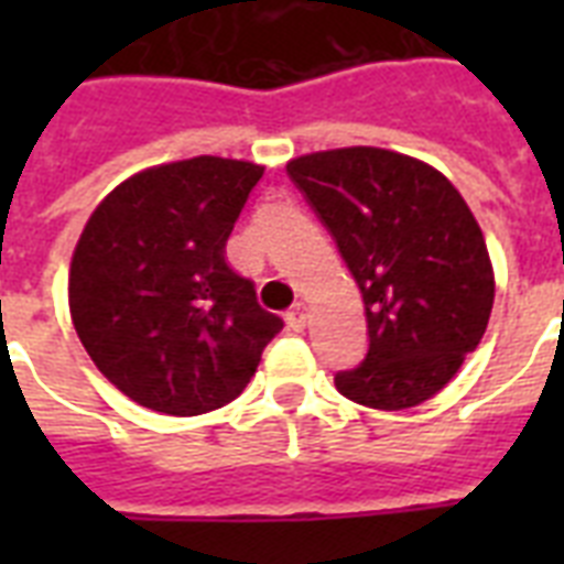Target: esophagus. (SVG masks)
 <instances>
[{"label":"esophagus","instance_id":"esophagus-1","mask_svg":"<svg viewBox=\"0 0 564 564\" xmlns=\"http://www.w3.org/2000/svg\"><path fill=\"white\" fill-rule=\"evenodd\" d=\"M286 325H290L292 330H304V325H307V307H304V304H295V307L286 313Z\"/></svg>","mask_w":564,"mask_h":564}]
</instances>
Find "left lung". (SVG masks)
<instances>
[{"instance_id":"8db88e82","label":"left lung","mask_w":564,"mask_h":564,"mask_svg":"<svg viewBox=\"0 0 564 564\" xmlns=\"http://www.w3.org/2000/svg\"><path fill=\"white\" fill-rule=\"evenodd\" d=\"M286 172L366 304L369 354L336 389L371 410L419 406L489 325L495 274L474 213L442 172L371 145L304 154Z\"/></svg>"}]
</instances>
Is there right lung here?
<instances>
[{
	"mask_svg": "<svg viewBox=\"0 0 564 564\" xmlns=\"http://www.w3.org/2000/svg\"><path fill=\"white\" fill-rule=\"evenodd\" d=\"M263 166L189 158L137 172L93 210L69 265V313L96 369L140 406L202 415L254 377L281 316L225 260Z\"/></svg>",
	"mask_w": 564,
	"mask_h": 564,
	"instance_id": "1",
	"label": "right lung"
}]
</instances>
